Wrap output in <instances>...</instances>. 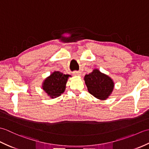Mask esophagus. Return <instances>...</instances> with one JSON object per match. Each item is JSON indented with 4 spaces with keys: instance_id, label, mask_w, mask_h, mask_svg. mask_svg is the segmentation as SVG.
<instances>
[{
    "instance_id": "esophagus-1",
    "label": "esophagus",
    "mask_w": 149,
    "mask_h": 149,
    "mask_svg": "<svg viewBox=\"0 0 149 149\" xmlns=\"http://www.w3.org/2000/svg\"><path fill=\"white\" fill-rule=\"evenodd\" d=\"M73 75H77V76H79V75H81V72L79 71H74L73 72Z\"/></svg>"
}]
</instances>
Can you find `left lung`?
Segmentation results:
<instances>
[{
    "label": "left lung",
    "mask_w": 149,
    "mask_h": 149,
    "mask_svg": "<svg viewBox=\"0 0 149 149\" xmlns=\"http://www.w3.org/2000/svg\"><path fill=\"white\" fill-rule=\"evenodd\" d=\"M84 81L89 93L100 100H106L114 88L111 79L97 69L85 75Z\"/></svg>",
    "instance_id": "obj_1"
}]
</instances>
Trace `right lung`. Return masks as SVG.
<instances>
[{
    "label": "right lung",
    "mask_w": 149,
    "mask_h": 149,
    "mask_svg": "<svg viewBox=\"0 0 149 149\" xmlns=\"http://www.w3.org/2000/svg\"><path fill=\"white\" fill-rule=\"evenodd\" d=\"M68 76L61 72H54L44 81L43 89L51 98L59 97L65 91Z\"/></svg>",
    "instance_id": "obj_1"
}]
</instances>
